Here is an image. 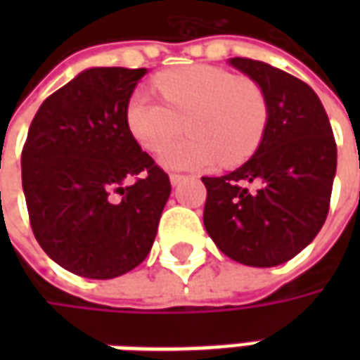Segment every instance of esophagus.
Listing matches in <instances>:
<instances>
[{
  "label": "esophagus",
  "mask_w": 360,
  "mask_h": 360,
  "mask_svg": "<svg viewBox=\"0 0 360 360\" xmlns=\"http://www.w3.org/2000/svg\"><path fill=\"white\" fill-rule=\"evenodd\" d=\"M183 179H185V175H183V173H172V175H169L172 185H177V183H181Z\"/></svg>",
  "instance_id": "obj_1"
}]
</instances>
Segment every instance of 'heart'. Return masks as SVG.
I'll list each match as a JSON object with an SVG mask.
<instances>
[{"mask_svg": "<svg viewBox=\"0 0 360 360\" xmlns=\"http://www.w3.org/2000/svg\"><path fill=\"white\" fill-rule=\"evenodd\" d=\"M163 102L134 90L125 110L129 133L142 148L160 152L165 167H202L241 164L258 148L270 119L264 90L250 79L214 65H191L160 73L154 79Z\"/></svg>", "mask_w": 360, "mask_h": 360, "instance_id": "heart-1", "label": "heart"}]
</instances>
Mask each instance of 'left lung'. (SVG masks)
Masks as SVG:
<instances>
[{"mask_svg": "<svg viewBox=\"0 0 360 360\" xmlns=\"http://www.w3.org/2000/svg\"><path fill=\"white\" fill-rule=\"evenodd\" d=\"M229 65L262 86L270 119L249 162L202 177L204 227L231 260L270 268L297 257L324 226L338 148L324 105L307 82L257 59L233 58Z\"/></svg>", "mask_w": 360, "mask_h": 360, "instance_id": "1", "label": "left lung"}]
</instances>
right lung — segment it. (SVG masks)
Wrapping results in <instances>:
<instances>
[{
	"mask_svg": "<svg viewBox=\"0 0 360 360\" xmlns=\"http://www.w3.org/2000/svg\"><path fill=\"white\" fill-rule=\"evenodd\" d=\"M146 69L94 67L48 96L22 146V191L36 241L61 268L123 276L148 257L172 193L167 173L125 123Z\"/></svg>",
	"mask_w": 360,
	"mask_h": 360,
	"instance_id": "add662e5",
	"label": "right lung"
}]
</instances>
